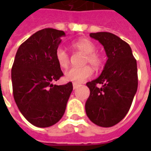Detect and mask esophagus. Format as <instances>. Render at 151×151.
I'll return each mask as SVG.
<instances>
[{"instance_id": "1", "label": "esophagus", "mask_w": 151, "mask_h": 151, "mask_svg": "<svg viewBox=\"0 0 151 151\" xmlns=\"http://www.w3.org/2000/svg\"><path fill=\"white\" fill-rule=\"evenodd\" d=\"M79 86H80L79 84H77V83H73V90H76L77 88H78Z\"/></svg>"}]
</instances>
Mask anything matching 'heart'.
<instances>
[{
    "label": "heart",
    "mask_w": 151,
    "mask_h": 151,
    "mask_svg": "<svg viewBox=\"0 0 151 151\" xmlns=\"http://www.w3.org/2000/svg\"><path fill=\"white\" fill-rule=\"evenodd\" d=\"M73 48L85 54L83 64H91L93 67L99 68L101 65L102 59L98 53L95 52L96 46L89 39H81L72 43ZM56 60L61 68H66L69 64V55L63 47H58L56 51ZM93 75V69L90 65L82 67H72L65 72V78L67 81L81 83Z\"/></svg>",
    "instance_id": "obj_1"
}]
</instances>
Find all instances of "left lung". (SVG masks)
I'll return each mask as SVG.
<instances>
[{"instance_id":"8db88e82","label":"left lung","mask_w":151,"mask_h":151,"mask_svg":"<svg viewBox=\"0 0 151 151\" xmlns=\"http://www.w3.org/2000/svg\"><path fill=\"white\" fill-rule=\"evenodd\" d=\"M90 36L104 46L108 60L98 78L86 83L90 96L86 112L93 123L108 128L119 123L131 107L137 90V60L129 45L116 35L97 32Z\"/></svg>"}]
</instances>
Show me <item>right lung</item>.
I'll list each match as a JSON object with an SVG mask.
<instances>
[{"mask_svg": "<svg viewBox=\"0 0 151 151\" xmlns=\"http://www.w3.org/2000/svg\"><path fill=\"white\" fill-rule=\"evenodd\" d=\"M65 35L63 31L45 28L18 47L11 69L13 94L19 111L40 128L57 123L65 111L72 82L54 85L63 76L56 51Z\"/></svg>", "mask_w": 151, "mask_h": 151, "instance_id": "obj_1", "label": "right lung"}]
</instances>
